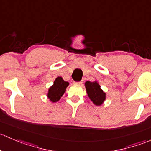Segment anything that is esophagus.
<instances>
[{
    "instance_id": "esophagus-1",
    "label": "esophagus",
    "mask_w": 151,
    "mask_h": 151,
    "mask_svg": "<svg viewBox=\"0 0 151 151\" xmlns=\"http://www.w3.org/2000/svg\"><path fill=\"white\" fill-rule=\"evenodd\" d=\"M83 83V82L82 81H78V82H76V81H74V83H76V84H81V83Z\"/></svg>"
}]
</instances>
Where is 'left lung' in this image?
<instances>
[{"label":"left lung","mask_w":151,"mask_h":151,"mask_svg":"<svg viewBox=\"0 0 151 151\" xmlns=\"http://www.w3.org/2000/svg\"><path fill=\"white\" fill-rule=\"evenodd\" d=\"M86 92L89 99L95 105L99 106L106 99V94L100 88L97 81L91 82L87 81L85 83Z\"/></svg>","instance_id":"obj_1"}]
</instances>
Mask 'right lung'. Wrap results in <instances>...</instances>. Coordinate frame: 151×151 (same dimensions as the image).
Segmentation results:
<instances>
[{"label":"right lung","mask_w":151,"mask_h":151,"mask_svg":"<svg viewBox=\"0 0 151 151\" xmlns=\"http://www.w3.org/2000/svg\"><path fill=\"white\" fill-rule=\"evenodd\" d=\"M68 85H69V83L65 81L63 78L60 76L57 77L54 81V84L49 88L47 93L48 98L52 102L59 101L64 94Z\"/></svg>","instance_id":"add662e5"}]
</instances>
